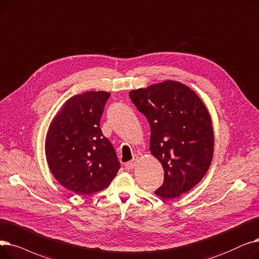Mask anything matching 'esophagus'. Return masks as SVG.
<instances>
[{
	"instance_id": "34e87169",
	"label": "esophagus",
	"mask_w": 259,
	"mask_h": 259,
	"mask_svg": "<svg viewBox=\"0 0 259 259\" xmlns=\"http://www.w3.org/2000/svg\"><path fill=\"white\" fill-rule=\"evenodd\" d=\"M137 160H138V157L137 156H135L134 157V159L132 160V161H130V162H127L126 164H125V168L126 169H133L134 168V166L136 165V162H137Z\"/></svg>"
}]
</instances>
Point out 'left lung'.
<instances>
[{"label": "left lung", "mask_w": 259, "mask_h": 259, "mask_svg": "<svg viewBox=\"0 0 259 259\" xmlns=\"http://www.w3.org/2000/svg\"><path fill=\"white\" fill-rule=\"evenodd\" d=\"M151 126L150 151L162 164L164 180L156 194L179 197L199 183L211 165L214 133L206 107L187 85L166 80L130 93Z\"/></svg>", "instance_id": "1"}]
</instances>
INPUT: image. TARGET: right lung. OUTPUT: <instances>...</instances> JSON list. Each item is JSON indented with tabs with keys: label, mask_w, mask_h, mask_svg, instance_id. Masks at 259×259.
<instances>
[{
	"label": "right lung",
	"mask_w": 259,
	"mask_h": 259,
	"mask_svg": "<svg viewBox=\"0 0 259 259\" xmlns=\"http://www.w3.org/2000/svg\"><path fill=\"white\" fill-rule=\"evenodd\" d=\"M110 94L86 92L67 100L49 126L45 152L55 178L65 189L89 195L109 186L120 168L100 120Z\"/></svg>",
	"instance_id": "right-lung-1"
}]
</instances>
